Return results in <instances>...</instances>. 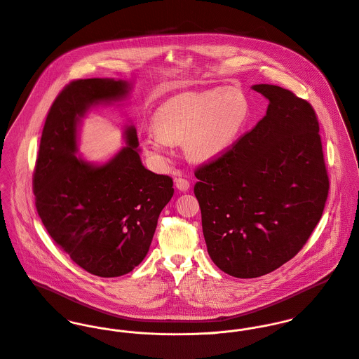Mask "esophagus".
Here are the masks:
<instances>
[{
	"instance_id": "obj_1",
	"label": "esophagus",
	"mask_w": 359,
	"mask_h": 359,
	"mask_svg": "<svg viewBox=\"0 0 359 359\" xmlns=\"http://www.w3.org/2000/svg\"><path fill=\"white\" fill-rule=\"evenodd\" d=\"M175 187H177V189L181 191V192H187V191L191 188V184H189V181L185 180V178H177V180H175Z\"/></svg>"
}]
</instances>
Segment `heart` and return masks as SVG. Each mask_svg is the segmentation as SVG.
<instances>
[{
  "instance_id": "heart-1",
  "label": "heart",
  "mask_w": 359,
  "mask_h": 359,
  "mask_svg": "<svg viewBox=\"0 0 359 359\" xmlns=\"http://www.w3.org/2000/svg\"><path fill=\"white\" fill-rule=\"evenodd\" d=\"M249 116L246 97L236 88L184 93L161 103L152 117L154 133L144 140V149L167 163L175 144L184 145L189 158L207 161L225 154L238 140Z\"/></svg>"
}]
</instances>
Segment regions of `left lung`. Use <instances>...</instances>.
I'll list each match as a JSON object with an SVG mask.
<instances>
[{
    "label": "left lung",
    "instance_id": "obj_1",
    "mask_svg": "<svg viewBox=\"0 0 359 359\" xmlns=\"http://www.w3.org/2000/svg\"><path fill=\"white\" fill-rule=\"evenodd\" d=\"M266 114L231 151L195 175L207 252L235 278H258L296 256L329 192L319 123L292 91L256 84Z\"/></svg>",
    "mask_w": 359,
    "mask_h": 359
}]
</instances>
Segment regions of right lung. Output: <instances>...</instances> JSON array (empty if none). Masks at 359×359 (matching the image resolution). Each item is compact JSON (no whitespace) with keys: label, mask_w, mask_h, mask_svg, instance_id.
<instances>
[{"label":"right lung","mask_w":359,"mask_h":359,"mask_svg":"<svg viewBox=\"0 0 359 359\" xmlns=\"http://www.w3.org/2000/svg\"><path fill=\"white\" fill-rule=\"evenodd\" d=\"M124 80L86 79L67 84L48 111L33 174L37 212L55 243L87 272L116 278L148 255L172 180L144 167L134 126L126 147L103 164L77 156L79 126L97 104L120 101Z\"/></svg>","instance_id":"add662e5"}]
</instances>
